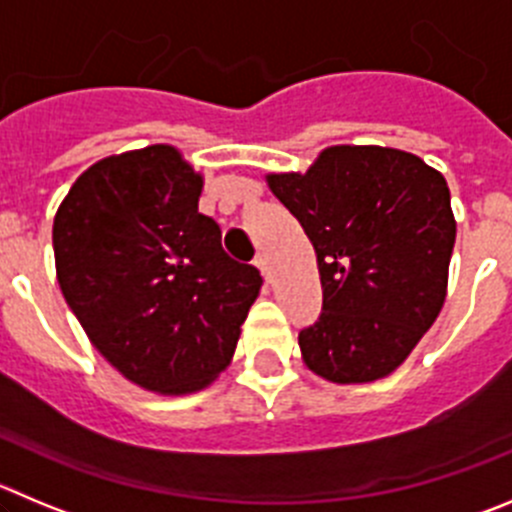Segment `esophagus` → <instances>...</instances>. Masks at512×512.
Returning <instances> with one entry per match:
<instances>
[{"label":"esophagus","instance_id":"esophagus-1","mask_svg":"<svg viewBox=\"0 0 512 512\" xmlns=\"http://www.w3.org/2000/svg\"><path fill=\"white\" fill-rule=\"evenodd\" d=\"M255 265H257V270H260L262 275H265V280H270V257H267L265 252H257Z\"/></svg>","mask_w":512,"mask_h":512}]
</instances>
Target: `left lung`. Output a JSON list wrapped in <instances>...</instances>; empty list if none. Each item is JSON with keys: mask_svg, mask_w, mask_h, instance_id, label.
I'll list each match as a JSON object with an SVG mask.
<instances>
[{"mask_svg": "<svg viewBox=\"0 0 512 512\" xmlns=\"http://www.w3.org/2000/svg\"><path fill=\"white\" fill-rule=\"evenodd\" d=\"M265 179L321 272L323 313L298 333L305 366L333 384L389 376L447 298L457 222L444 176L399 148L331 146L305 174Z\"/></svg>", "mask_w": 512, "mask_h": 512, "instance_id": "obj_1", "label": "left lung"}]
</instances>
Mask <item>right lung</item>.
<instances>
[{
    "label": "right lung",
    "instance_id": "right-lung-1",
    "mask_svg": "<svg viewBox=\"0 0 512 512\" xmlns=\"http://www.w3.org/2000/svg\"><path fill=\"white\" fill-rule=\"evenodd\" d=\"M204 179L169 143L78 176L52 224L62 295L100 356L146 391H202L229 366L257 267L222 250L199 212Z\"/></svg>",
    "mask_w": 512,
    "mask_h": 512
}]
</instances>
